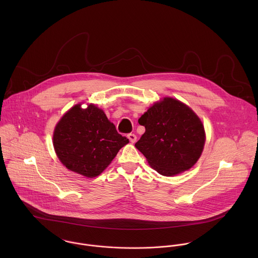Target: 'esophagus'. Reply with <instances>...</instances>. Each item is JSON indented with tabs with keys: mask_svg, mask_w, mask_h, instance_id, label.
Segmentation results:
<instances>
[{
	"mask_svg": "<svg viewBox=\"0 0 258 258\" xmlns=\"http://www.w3.org/2000/svg\"><path fill=\"white\" fill-rule=\"evenodd\" d=\"M128 139L130 140L131 143H135L137 141V136L135 134H128Z\"/></svg>",
	"mask_w": 258,
	"mask_h": 258,
	"instance_id": "34e87169",
	"label": "esophagus"
}]
</instances>
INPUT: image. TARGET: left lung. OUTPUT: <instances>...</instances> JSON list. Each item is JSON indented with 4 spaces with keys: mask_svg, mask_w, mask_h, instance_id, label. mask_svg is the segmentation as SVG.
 I'll use <instances>...</instances> for the list:
<instances>
[{
    "mask_svg": "<svg viewBox=\"0 0 258 258\" xmlns=\"http://www.w3.org/2000/svg\"><path fill=\"white\" fill-rule=\"evenodd\" d=\"M146 131L135 144L151 168L174 177L198 162L206 143L201 118L189 106L173 97L153 103L139 118Z\"/></svg>",
    "mask_w": 258,
    "mask_h": 258,
    "instance_id": "obj_1",
    "label": "left lung"
}]
</instances>
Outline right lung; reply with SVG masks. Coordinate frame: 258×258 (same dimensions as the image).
Wrapping results in <instances>:
<instances>
[{
  "instance_id": "obj_1",
  "label": "right lung",
  "mask_w": 258,
  "mask_h": 258,
  "mask_svg": "<svg viewBox=\"0 0 258 258\" xmlns=\"http://www.w3.org/2000/svg\"><path fill=\"white\" fill-rule=\"evenodd\" d=\"M77 103L56 123L52 144L60 163L70 171L86 178L99 176L117 153L129 143L118 134L115 125L101 108Z\"/></svg>"
}]
</instances>
